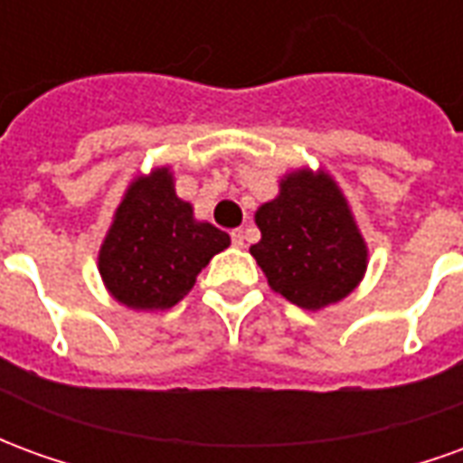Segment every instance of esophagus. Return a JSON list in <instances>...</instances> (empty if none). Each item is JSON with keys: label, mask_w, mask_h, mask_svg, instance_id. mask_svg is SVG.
<instances>
[{"label": "esophagus", "mask_w": 463, "mask_h": 463, "mask_svg": "<svg viewBox=\"0 0 463 463\" xmlns=\"http://www.w3.org/2000/svg\"><path fill=\"white\" fill-rule=\"evenodd\" d=\"M231 241H232V245H235V248H242V245H245V235H242V231H232Z\"/></svg>", "instance_id": "1"}]
</instances>
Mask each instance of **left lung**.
<instances>
[{
	"label": "left lung",
	"instance_id": "1",
	"mask_svg": "<svg viewBox=\"0 0 463 463\" xmlns=\"http://www.w3.org/2000/svg\"><path fill=\"white\" fill-rule=\"evenodd\" d=\"M252 258L272 290L305 310L347 298L367 270V245L327 173L285 175L280 195L255 213Z\"/></svg>",
	"mask_w": 463,
	"mask_h": 463
}]
</instances>
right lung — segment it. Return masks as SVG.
<instances>
[{"label":"right lung","instance_id":"1","mask_svg":"<svg viewBox=\"0 0 463 463\" xmlns=\"http://www.w3.org/2000/svg\"><path fill=\"white\" fill-rule=\"evenodd\" d=\"M228 245L231 235L195 221L191 203L173 191L168 168H158L123 195L99 252V272L126 307L168 310Z\"/></svg>","mask_w":463,"mask_h":463}]
</instances>
